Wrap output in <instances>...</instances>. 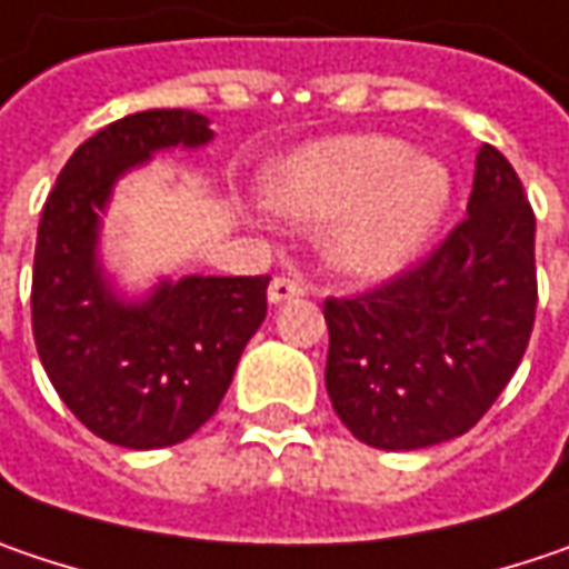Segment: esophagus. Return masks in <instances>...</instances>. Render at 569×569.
I'll return each instance as SVG.
<instances>
[{"label": "esophagus", "mask_w": 569, "mask_h": 569, "mask_svg": "<svg viewBox=\"0 0 569 569\" xmlns=\"http://www.w3.org/2000/svg\"><path fill=\"white\" fill-rule=\"evenodd\" d=\"M302 292H306L302 283H299V280H289V277H273V283L267 289V296H270L273 306H280L286 299H296V296H302Z\"/></svg>", "instance_id": "obj_1"}]
</instances>
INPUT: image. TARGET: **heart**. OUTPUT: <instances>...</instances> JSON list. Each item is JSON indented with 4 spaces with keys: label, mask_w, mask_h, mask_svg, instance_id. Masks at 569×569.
I'll list each match as a JSON object with an SVG mask.
<instances>
[{
    "label": "heart",
    "mask_w": 569,
    "mask_h": 569,
    "mask_svg": "<svg viewBox=\"0 0 569 569\" xmlns=\"http://www.w3.org/2000/svg\"><path fill=\"white\" fill-rule=\"evenodd\" d=\"M273 212L328 224V251L357 277L406 267L441 228L453 177L392 134H338L283 157L263 180Z\"/></svg>",
    "instance_id": "b5f03b06"
}]
</instances>
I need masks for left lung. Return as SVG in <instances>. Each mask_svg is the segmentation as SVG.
<instances>
[{
    "label": "left lung",
    "instance_id": "8db88e82",
    "mask_svg": "<svg viewBox=\"0 0 569 569\" xmlns=\"http://www.w3.org/2000/svg\"><path fill=\"white\" fill-rule=\"evenodd\" d=\"M535 306V212L512 163L483 144L467 218L438 251L373 292L325 302L335 412L380 451L470 431L518 370Z\"/></svg>",
    "mask_w": 569,
    "mask_h": 569
}]
</instances>
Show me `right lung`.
<instances>
[{"mask_svg": "<svg viewBox=\"0 0 569 569\" xmlns=\"http://www.w3.org/2000/svg\"><path fill=\"white\" fill-rule=\"evenodd\" d=\"M209 118L148 109L83 141L44 202L31 328L57 396L102 441L153 451L218 412L241 351L267 318L270 277H160L128 296L102 260V218L121 177L153 153L212 141Z\"/></svg>", "mask_w": 569, "mask_h": 569, "instance_id": "1", "label": "right lung"}]
</instances>
